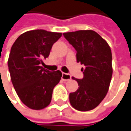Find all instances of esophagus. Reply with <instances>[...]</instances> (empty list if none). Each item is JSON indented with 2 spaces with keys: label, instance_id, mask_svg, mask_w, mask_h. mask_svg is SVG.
<instances>
[{
  "label": "esophagus",
  "instance_id": "1",
  "mask_svg": "<svg viewBox=\"0 0 131 131\" xmlns=\"http://www.w3.org/2000/svg\"><path fill=\"white\" fill-rule=\"evenodd\" d=\"M71 77L70 74L66 73H62V79L64 80V81H68L69 79H71Z\"/></svg>",
  "mask_w": 131,
  "mask_h": 131
}]
</instances>
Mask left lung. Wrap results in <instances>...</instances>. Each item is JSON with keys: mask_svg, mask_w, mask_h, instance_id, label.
<instances>
[{"mask_svg": "<svg viewBox=\"0 0 131 131\" xmlns=\"http://www.w3.org/2000/svg\"><path fill=\"white\" fill-rule=\"evenodd\" d=\"M77 51V61L84 66V77H73L78 90L71 93L69 101L77 110L86 112L97 107L105 98L112 76V55L108 43L96 32L87 30L63 33Z\"/></svg>", "mask_w": 131, "mask_h": 131, "instance_id": "left-lung-1", "label": "left lung"}]
</instances>
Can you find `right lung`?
<instances>
[{
  "label": "right lung",
  "instance_id": "add662e5",
  "mask_svg": "<svg viewBox=\"0 0 131 131\" xmlns=\"http://www.w3.org/2000/svg\"><path fill=\"white\" fill-rule=\"evenodd\" d=\"M61 36V33L33 30L20 35L12 47L8 60L12 82L21 101L30 108L47 107L61 79L60 71H49L41 66Z\"/></svg>",
  "mask_w": 131,
  "mask_h": 131
}]
</instances>
